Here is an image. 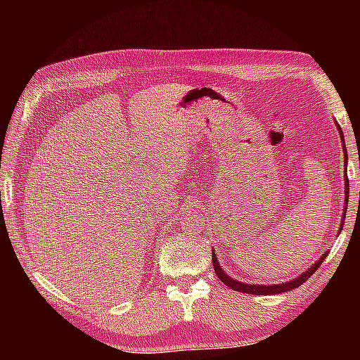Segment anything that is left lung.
<instances>
[{"mask_svg":"<svg viewBox=\"0 0 360 360\" xmlns=\"http://www.w3.org/2000/svg\"><path fill=\"white\" fill-rule=\"evenodd\" d=\"M337 129H338V131H340L341 143H343L345 167H346V160H348V154H346V148H345V136H343V131H341L338 124H337ZM346 176H348V173H346V169H345V214H343V221H345V217H346V208H348V200H349V181H348V178H346ZM341 229H343V222H341ZM326 257H327V252H326L324 255H322V257H321L318 262H314V264H313L311 266H309L307 271H303L300 276H297L295 279H292V281L283 283V284H271V285L246 284V283H240V281H236V279L230 278V276L227 275V273H225V271L222 270L221 265H219V262H217V257H216L214 252H212V266H214V271H216L217 278L221 279V281H222L225 285H229L230 289H233V290H236V292H245V294H252V295H273V294H281V292L292 290V289L298 288V285H300V284H303L309 276L313 275V273H314L316 270H318V268H319L321 264H322V260H324Z\"/></svg>","mask_w":360,"mask_h":360,"instance_id":"8db88e82","label":"left lung"}]
</instances>
